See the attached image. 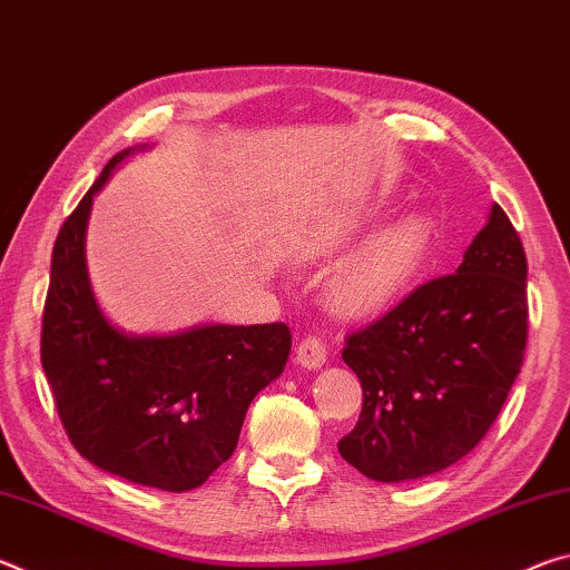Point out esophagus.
<instances>
[{"label":"esophagus","instance_id":"obj_1","mask_svg":"<svg viewBox=\"0 0 570 570\" xmlns=\"http://www.w3.org/2000/svg\"><path fill=\"white\" fill-rule=\"evenodd\" d=\"M326 362V344L320 336H304L302 342L296 344V364L304 366V370H320Z\"/></svg>","mask_w":570,"mask_h":570}]
</instances>
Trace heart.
<instances>
[{"mask_svg":"<svg viewBox=\"0 0 570 570\" xmlns=\"http://www.w3.org/2000/svg\"><path fill=\"white\" fill-rule=\"evenodd\" d=\"M387 216V206L372 204L354 218L316 238V254L332 258L372 230ZM432 230L422 216H404L366 240L354 256L336 268L326 286V298L344 320H372L390 312L420 282L430 258Z\"/></svg>","mask_w":570,"mask_h":570,"instance_id":"b5f03b06","label":"heart"}]
</instances>
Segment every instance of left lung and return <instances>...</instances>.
Wrapping results in <instances>:
<instances>
[{
    "instance_id": "1",
    "label": "left lung",
    "mask_w": 570,
    "mask_h": 570,
    "mask_svg": "<svg viewBox=\"0 0 570 570\" xmlns=\"http://www.w3.org/2000/svg\"><path fill=\"white\" fill-rule=\"evenodd\" d=\"M528 262L493 204L455 274L432 278L364 330L342 360L362 412L340 455L370 480H417L455 465L485 438L523 366Z\"/></svg>"
}]
</instances>
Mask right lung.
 <instances>
[{
	"label": "right lung",
	"mask_w": 570,
	"mask_h": 570,
	"mask_svg": "<svg viewBox=\"0 0 570 570\" xmlns=\"http://www.w3.org/2000/svg\"><path fill=\"white\" fill-rule=\"evenodd\" d=\"M132 153L108 160L57 234L42 370L85 460L138 485L186 493L234 455L248 404L284 372L292 332L282 322L204 324L158 336L110 324L92 294L85 234L95 193Z\"/></svg>",
	"instance_id": "add662e5"
}]
</instances>
